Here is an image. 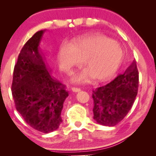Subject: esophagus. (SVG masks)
I'll return each mask as SVG.
<instances>
[{"instance_id": "1", "label": "esophagus", "mask_w": 156, "mask_h": 156, "mask_svg": "<svg viewBox=\"0 0 156 156\" xmlns=\"http://www.w3.org/2000/svg\"><path fill=\"white\" fill-rule=\"evenodd\" d=\"M72 91L73 92H76V93H77V92L80 91V89L76 88V87H72Z\"/></svg>"}]
</instances>
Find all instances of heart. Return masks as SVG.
<instances>
[{
    "label": "heart",
    "instance_id": "heart-1",
    "mask_svg": "<svg viewBox=\"0 0 156 156\" xmlns=\"http://www.w3.org/2000/svg\"><path fill=\"white\" fill-rule=\"evenodd\" d=\"M125 53L122 47L102 34H91L73 41L61 43L58 51L56 61L60 71L70 73L74 67L83 62V68L73 76L75 83H89L95 80L102 82L112 78L122 65Z\"/></svg>",
    "mask_w": 156,
    "mask_h": 156
}]
</instances>
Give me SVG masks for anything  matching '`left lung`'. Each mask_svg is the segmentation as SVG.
Returning a JSON list of instances; mask_svg holds the SVG:
<instances>
[{
  "instance_id": "8db88e82",
  "label": "left lung",
  "mask_w": 156,
  "mask_h": 156,
  "mask_svg": "<svg viewBox=\"0 0 156 156\" xmlns=\"http://www.w3.org/2000/svg\"><path fill=\"white\" fill-rule=\"evenodd\" d=\"M138 87V72L134 60L123 74L93 91L94 119L103 126L117 125L132 107Z\"/></svg>"
}]
</instances>
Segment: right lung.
<instances>
[{"label":"right lung","instance_id":"right-lung-1","mask_svg":"<svg viewBox=\"0 0 156 156\" xmlns=\"http://www.w3.org/2000/svg\"><path fill=\"white\" fill-rule=\"evenodd\" d=\"M45 30L36 32L21 49L15 65L12 92L16 108L27 124L48 133L59 127L65 86L52 77L40 43Z\"/></svg>","mask_w":156,"mask_h":156}]
</instances>
